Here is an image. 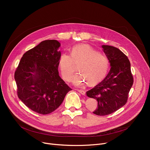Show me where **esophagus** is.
Returning a JSON list of instances; mask_svg holds the SVG:
<instances>
[{
  "mask_svg": "<svg viewBox=\"0 0 150 150\" xmlns=\"http://www.w3.org/2000/svg\"><path fill=\"white\" fill-rule=\"evenodd\" d=\"M78 92H79L81 94H82V95H83V96H85V94H86V92H85V91H83V90H80V89H78L77 90Z\"/></svg>",
  "mask_w": 150,
  "mask_h": 150,
  "instance_id": "1",
  "label": "esophagus"
}]
</instances>
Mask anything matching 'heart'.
Wrapping results in <instances>:
<instances>
[{"instance_id": "obj_1", "label": "heart", "mask_w": 150, "mask_h": 150, "mask_svg": "<svg viewBox=\"0 0 150 150\" xmlns=\"http://www.w3.org/2000/svg\"><path fill=\"white\" fill-rule=\"evenodd\" d=\"M78 66L81 73L72 79L74 84L81 86L89 82L94 85L106 76L109 67V61L106 55L88 44L74 45L70 50V55L62 53L58 59V67L63 79L70 81L74 75V64Z\"/></svg>"}]
</instances>
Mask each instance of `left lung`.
Segmentation results:
<instances>
[{"label": "left lung", "instance_id": "obj_1", "mask_svg": "<svg viewBox=\"0 0 150 150\" xmlns=\"http://www.w3.org/2000/svg\"><path fill=\"white\" fill-rule=\"evenodd\" d=\"M101 47L108 58L111 69L105 79L86 92V94L98 101V108L93 113L106 115L127 103L134 80L128 57L115 47L107 45Z\"/></svg>", "mask_w": 150, "mask_h": 150}]
</instances>
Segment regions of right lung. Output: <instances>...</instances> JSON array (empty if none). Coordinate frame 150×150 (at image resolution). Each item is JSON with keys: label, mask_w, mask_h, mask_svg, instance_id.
Segmentation results:
<instances>
[{"label": "right lung", "mask_w": 150, "mask_h": 150, "mask_svg": "<svg viewBox=\"0 0 150 150\" xmlns=\"http://www.w3.org/2000/svg\"><path fill=\"white\" fill-rule=\"evenodd\" d=\"M60 45L54 39L42 41L23 54L15 71L19 98L38 114L53 112L72 90L59 75Z\"/></svg>", "instance_id": "right-lung-1"}]
</instances>
